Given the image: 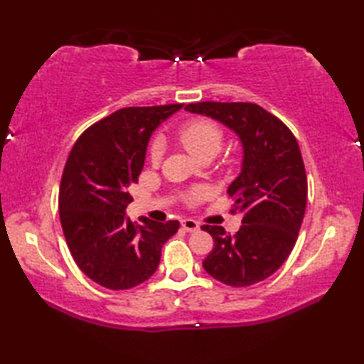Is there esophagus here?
<instances>
[{"label":"esophagus","mask_w":364,"mask_h":364,"mask_svg":"<svg viewBox=\"0 0 364 364\" xmlns=\"http://www.w3.org/2000/svg\"><path fill=\"white\" fill-rule=\"evenodd\" d=\"M181 227H183V230H186L188 233H196V231L200 230L198 223H197L196 220H192V219H184V220H181Z\"/></svg>","instance_id":"esophagus-1"}]
</instances>
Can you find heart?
Masks as SVG:
<instances>
[{"mask_svg": "<svg viewBox=\"0 0 364 364\" xmlns=\"http://www.w3.org/2000/svg\"><path fill=\"white\" fill-rule=\"evenodd\" d=\"M178 141L186 149L192 156L200 159L214 158L222 149L223 133L218 123L208 119H196L186 123L178 131ZM150 161L153 164H158L162 154V144L154 141L150 145ZM203 197V191H194L189 194V202Z\"/></svg>", "mask_w": 364, "mask_h": 364, "instance_id": "b5f03b06", "label": "heart"}]
</instances>
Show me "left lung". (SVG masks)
Returning a JSON list of instances; mask_svg holds the SVG:
<instances>
[{
    "mask_svg": "<svg viewBox=\"0 0 364 364\" xmlns=\"http://www.w3.org/2000/svg\"><path fill=\"white\" fill-rule=\"evenodd\" d=\"M184 109L220 122L242 144L241 173L227 191L242 225L233 236L218 225L202 227L214 239L203 267L235 288L266 280L289 257L305 215L308 184L296 137L255 103L202 102Z\"/></svg>",
    "mask_w": 364,
    "mask_h": 364,
    "instance_id": "obj_1",
    "label": "left lung"
}]
</instances>
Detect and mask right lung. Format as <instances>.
<instances>
[{
    "label": "right lung",
    "instance_id": "1",
    "mask_svg": "<svg viewBox=\"0 0 364 364\" xmlns=\"http://www.w3.org/2000/svg\"><path fill=\"white\" fill-rule=\"evenodd\" d=\"M183 105L123 107L94 123L68 154L59 189V215L76 264L103 288L120 291L154 274L161 249L180 222L127 218L150 136Z\"/></svg>",
    "mask_w": 364,
    "mask_h": 364
}]
</instances>
